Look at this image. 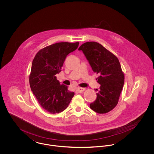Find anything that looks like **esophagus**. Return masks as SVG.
Listing matches in <instances>:
<instances>
[{
  "label": "esophagus",
  "instance_id": "esophagus-1",
  "mask_svg": "<svg viewBox=\"0 0 154 154\" xmlns=\"http://www.w3.org/2000/svg\"><path fill=\"white\" fill-rule=\"evenodd\" d=\"M84 91H85V88H77V89H76V92H77V93H82V92H83Z\"/></svg>",
  "mask_w": 154,
  "mask_h": 154
}]
</instances>
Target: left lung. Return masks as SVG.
<instances>
[{"mask_svg":"<svg viewBox=\"0 0 154 154\" xmlns=\"http://www.w3.org/2000/svg\"><path fill=\"white\" fill-rule=\"evenodd\" d=\"M82 51L92 70L99 74L97 82L100 85L96 89V99L90 104V108L99 114L107 113L118 104L124 84V74L117 58L102 45L95 42L82 44Z\"/></svg>","mask_w":154,"mask_h":154,"instance_id":"left-lung-1","label":"left lung"}]
</instances>
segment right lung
<instances>
[{"label":"right lung","mask_w":154,"mask_h":154,"mask_svg":"<svg viewBox=\"0 0 154 154\" xmlns=\"http://www.w3.org/2000/svg\"><path fill=\"white\" fill-rule=\"evenodd\" d=\"M79 45V42L52 44L40 50L33 60L30 87L40 105L51 114L65 110L74 95L67 86L60 84L55 75L61 71L66 57Z\"/></svg>","instance_id":"right-lung-1"}]
</instances>
